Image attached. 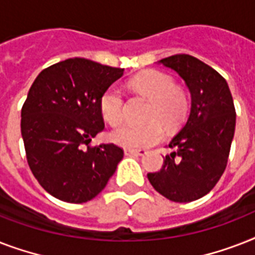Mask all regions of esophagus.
Returning <instances> with one entry per match:
<instances>
[{
	"label": "esophagus",
	"mask_w": 255,
	"mask_h": 255,
	"mask_svg": "<svg viewBox=\"0 0 255 255\" xmlns=\"http://www.w3.org/2000/svg\"><path fill=\"white\" fill-rule=\"evenodd\" d=\"M147 153V149H131V148L124 149V155L126 156H145Z\"/></svg>",
	"instance_id": "esophagus-1"
}]
</instances>
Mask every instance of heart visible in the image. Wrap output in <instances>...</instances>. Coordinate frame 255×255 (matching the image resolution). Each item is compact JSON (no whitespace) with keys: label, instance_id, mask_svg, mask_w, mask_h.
Masks as SVG:
<instances>
[{"label":"heart","instance_id":"b5f03b06","mask_svg":"<svg viewBox=\"0 0 255 255\" xmlns=\"http://www.w3.org/2000/svg\"><path fill=\"white\" fill-rule=\"evenodd\" d=\"M131 87L140 95L152 100L148 111L147 124L136 126L126 124L112 131V141L120 147L147 148L155 145L163 139V124L168 131H174L181 124L188 110L185 94L176 87V83L169 75L148 70L136 75L129 82ZM100 111L106 122L111 126H118L124 120L123 92L119 86L112 85L103 92L100 98Z\"/></svg>","mask_w":255,"mask_h":255}]
</instances>
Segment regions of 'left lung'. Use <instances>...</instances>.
Wrapping results in <instances>:
<instances>
[{
    "instance_id": "obj_1",
    "label": "left lung",
    "mask_w": 255,
    "mask_h": 255,
    "mask_svg": "<svg viewBox=\"0 0 255 255\" xmlns=\"http://www.w3.org/2000/svg\"><path fill=\"white\" fill-rule=\"evenodd\" d=\"M157 63L184 79L192 103L163 168L148 173V180L170 201H194L213 189L226 168L236 129L233 98L225 79L192 55L176 54Z\"/></svg>"
}]
</instances>
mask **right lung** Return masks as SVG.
<instances>
[{"label":"right lung","instance_id":"add662e5","mask_svg":"<svg viewBox=\"0 0 255 255\" xmlns=\"http://www.w3.org/2000/svg\"><path fill=\"white\" fill-rule=\"evenodd\" d=\"M123 71L71 58L42 70L30 87L21 111L26 159L58 200L82 204L96 197L123 159L115 144L88 147L104 129L100 98Z\"/></svg>","mask_w":255,"mask_h":255}]
</instances>
